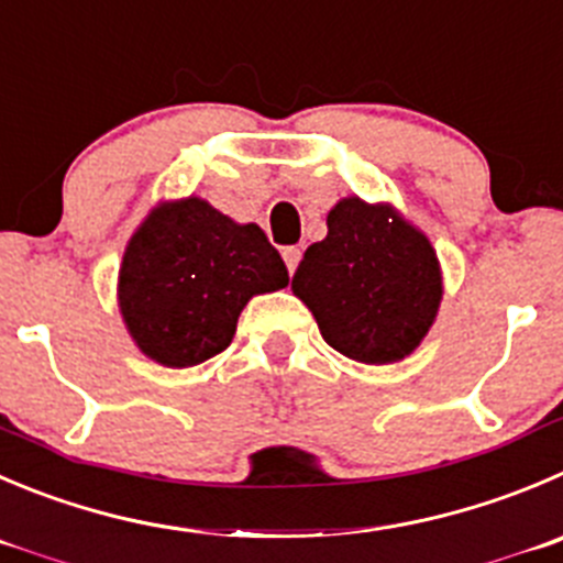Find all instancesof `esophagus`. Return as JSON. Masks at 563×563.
<instances>
[{
  "instance_id": "esophagus-1",
  "label": "esophagus",
  "mask_w": 563,
  "mask_h": 563,
  "mask_svg": "<svg viewBox=\"0 0 563 563\" xmlns=\"http://www.w3.org/2000/svg\"><path fill=\"white\" fill-rule=\"evenodd\" d=\"M282 256H285V262H287V271L296 273L298 262H301V249H298V245H290V249L282 251Z\"/></svg>"
}]
</instances>
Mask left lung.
I'll list each match as a JSON object with an SVG mask.
<instances>
[{
    "label": "left lung",
    "instance_id": "8db88e82",
    "mask_svg": "<svg viewBox=\"0 0 563 563\" xmlns=\"http://www.w3.org/2000/svg\"><path fill=\"white\" fill-rule=\"evenodd\" d=\"M292 276L323 340L362 365H393L420 347L442 303V265L422 229L389 201L340 198Z\"/></svg>",
    "mask_w": 563,
    "mask_h": 563
}]
</instances>
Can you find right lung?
<instances>
[{
    "instance_id": "right-lung-1",
    "label": "right lung",
    "mask_w": 563,
    "mask_h": 563,
    "mask_svg": "<svg viewBox=\"0 0 563 563\" xmlns=\"http://www.w3.org/2000/svg\"><path fill=\"white\" fill-rule=\"evenodd\" d=\"M287 282V265L256 223L185 196L159 201L132 232L118 312L143 356L181 371L229 347L245 303Z\"/></svg>"
}]
</instances>
